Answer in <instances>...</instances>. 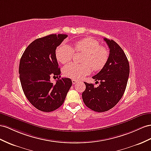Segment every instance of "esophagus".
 Wrapping results in <instances>:
<instances>
[{
    "label": "esophagus",
    "instance_id": "34e87169",
    "mask_svg": "<svg viewBox=\"0 0 151 151\" xmlns=\"http://www.w3.org/2000/svg\"><path fill=\"white\" fill-rule=\"evenodd\" d=\"M78 82L77 80H72V83H73V84H75V83H78Z\"/></svg>",
    "mask_w": 151,
    "mask_h": 151
}]
</instances>
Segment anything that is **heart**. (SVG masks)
Returning <instances> with one entry per match:
<instances>
[{"instance_id": "b5f03b06", "label": "heart", "mask_w": 151, "mask_h": 151, "mask_svg": "<svg viewBox=\"0 0 151 151\" xmlns=\"http://www.w3.org/2000/svg\"><path fill=\"white\" fill-rule=\"evenodd\" d=\"M73 48L76 52L83 53V64L70 63L63 69L64 75L75 80H80L90 74L92 68L94 71H99L105 66L109 59V52L99 42L91 37L82 39L75 42ZM74 51L70 46L63 43L55 51V55L60 63L65 64L71 60Z\"/></svg>"}]
</instances>
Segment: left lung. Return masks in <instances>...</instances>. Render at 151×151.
Instances as JSON below:
<instances>
[{
  "label": "left lung",
  "mask_w": 151,
  "mask_h": 151,
  "mask_svg": "<svg viewBox=\"0 0 151 151\" xmlns=\"http://www.w3.org/2000/svg\"><path fill=\"white\" fill-rule=\"evenodd\" d=\"M110 48L109 59L97 75L92 76L94 85L84 82L86 90L82 93L83 103L97 112H104L112 109L121 99L126 90L129 75V64L126 54L117 42L104 38Z\"/></svg>",
  "instance_id": "left-lung-1"
}]
</instances>
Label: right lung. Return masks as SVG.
I'll use <instances>...</instances> for the list:
<instances>
[{"mask_svg": "<svg viewBox=\"0 0 151 151\" xmlns=\"http://www.w3.org/2000/svg\"><path fill=\"white\" fill-rule=\"evenodd\" d=\"M66 34H50L38 38L25 49L19 65V74L26 98L39 110L50 112L63 105L72 86L70 78H60L55 50ZM57 76L55 84L50 77Z\"/></svg>", "mask_w": 151, "mask_h": 151, "instance_id": "add662e5", "label": "right lung"}]
</instances>
